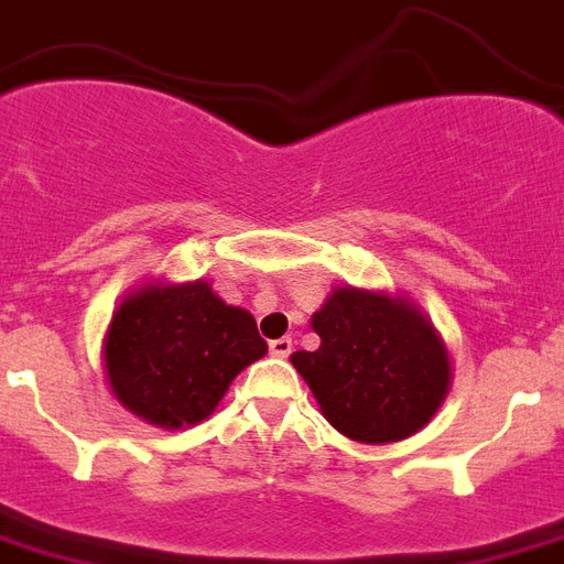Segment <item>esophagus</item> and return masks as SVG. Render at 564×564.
<instances>
[{"label": "esophagus", "instance_id": "34e87169", "mask_svg": "<svg viewBox=\"0 0 564 564\" xmlns=\"http://www.w3.org/2000/svg\"><path fill=\"white\" fill-rule=\"evenodd\" d=\"M293 350V339H288V336H282V339H273L271 341V354L279 356V359H285V356H291Z\"/></svg>", "mask_w": 564, "mask_h": 564}]
</instances>
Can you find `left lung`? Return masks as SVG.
Listing matches in <instances>:
<instances>
[{"label":"left lung","instance_id":"1","mask_svg":"<svg viewBox=\"0 0 564 564\" xmlns=\"http://www.w3.org/2000/svg\"><path fill=\"white\" fill-rule=\"evenodd\" d=\"M319 348L291 356L325 420L382 445L431 422L447 393V350L425 314L384 293L339 288L311 319Z\"/></svg>","mask_w":564,"mask_h":564}]
</instances>
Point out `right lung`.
<instances>
[{"mask_svg": "<svg viewBox=\"0 0 564 564\" xmlns=\"http://www.w3.org/2000/svg\"><path fill=\"white\" fill-rule=\"evenodd\" d=\"M264 354L253 316L225 305L208 282L148 285L110 322L105 368L128 411L185 427L210 416L236 373Z\"/></svg>", "mask_w": 564, "mask_h": 564, "instance_id": "obj_1", "label": "right lung"}]
</instances>
